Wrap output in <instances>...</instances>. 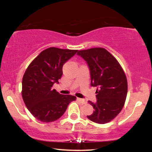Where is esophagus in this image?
Wrapping results in <instances>:
<instances>
[{
	"instance_id": "obj_1",
	"label": "esophagus",
	"mask_w": 152,
	"mask_h": 152,
	"mask_svg": "<svg viewBox=\"0 0 152 152\" xmlns=\"http://www.w3.org/2000/svg\"><path fill=\"white\" fill-rule=\"evenodd\" d=\"M78 101L81 102L82 104H86L87 103V101L85 99H80V98H78Z\"/></svg>"
}]
</instances>
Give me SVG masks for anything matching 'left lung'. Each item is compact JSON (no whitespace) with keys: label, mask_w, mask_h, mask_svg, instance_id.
I'll list each match as a JSON object with an SVG mask.
<instances>
[{"label":"left lung","mask_w":152,"mask_h":152,"mask_svg":"<svg viewBox=\"0 0 152 152\" xmlns=\"http://www.w3.org/2000/svg\"><path fill=\"white\" fill-rule=\"evenodd\" d=\"M88 64L91 86L96 87V102L88 101L94 112L88 119L104 124L115 119L124 106L127 80L121 66L113 56L102 48L80 50L77 53Z\"/></svg>","instance_id":"8db88e82"}]
</instances>
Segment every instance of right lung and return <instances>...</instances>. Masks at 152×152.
<instances>
[{"label":"right lung","instance_id":"obj_1","mask_svg":"<svg viewBox=\"0 0 152 152\" xmlns=\"http://www.w3.org/2000/svg\"><path fill=\"white\" fill-rule=\"evenodd\" d=\"M78 50L50 48L42 51L28 66L23 77L22 97L28 110L37 120L53 122L62 116L72 95L60 94L52 89L59 83L62 68Z\"/></svg>","mask_w":152,"mask_h":152}]
</instances>
